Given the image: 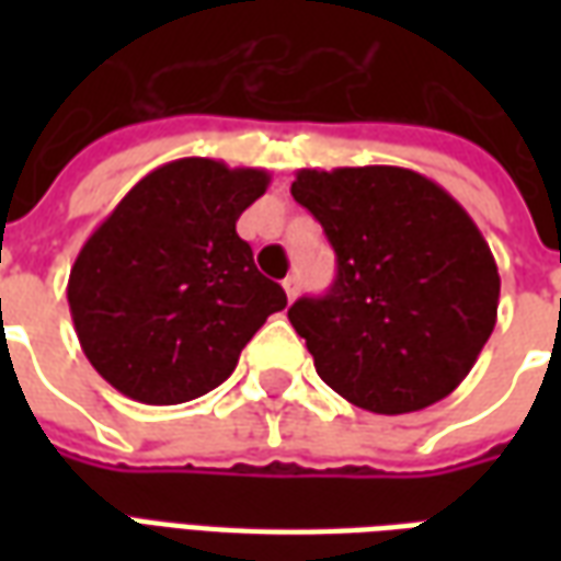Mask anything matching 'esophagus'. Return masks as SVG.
I'll use <instances>...</instances> for the list:
<instances>
[{"mask_svg":"<svg viewBox=\"0 0 561 561\" xmlns=\"http://www.w3.org/2000/svg\"><path fill=\"white\" fill-rule=\"evenodd\" d=\"M282 288H285V294H288V300H294L297 291H300V282H297V276H288V279L282 282Z\"/></svg>","mask_w":561,"mask_h":561,"instance_id":"esophagus-1","label":"esophagus"}]
</instances>
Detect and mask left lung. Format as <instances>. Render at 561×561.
Masks as SVG:
<instances>
[{"instance_id": "left-lung-1", "label": "left lung", "mask_w": 561, "mask_h": 561, "mask_svg": "<svg viewBox=\"0 0 561 561\" xmlns=\"http://www.w3.org/2000/svg\"><path fill=\"white\" fill-rule=\"evenodd\" d=\"M291 195L328 233L336 282L288 309L318 376L357 409L421 412L469 376L499 312V267L454 197L390 164L297 171Z\"/></svg>"}]
</instances>
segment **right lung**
I'll list each match as a JSON object with an SVG mask.
<instances>
[{"label":"right lung","instance_id":"obj_1","mask_svg":"<svg viewBox=\"0 0 561 561\" xmlns=\"http://www.w3.org/2000/svg\"><path fill=\"white\" fill-rule=\"evenodd\" d=\"M261 168L176 159L131 185L68 276V309L95 373L128 400L176 405L231 376L288 297L252 261L237 219L267 192Z\"/></svg>","mask_w":561,"mask_h":561}]
</instances>
